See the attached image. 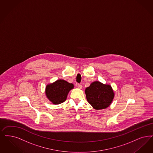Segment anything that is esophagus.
<instances>
[{
    "mask_svg": "<svg viewBox=\"0 0 153 153\" xmlns=\"http://www.w3.org/2000/svg\"><path fill=\"white\" fill-rule=\"evenodd\" d=\"M77 88H79V89H82V85H81V84H78L77 85Z\"/></svg>",
    "mask_w": 153,
    "mask_h": 153,
    "instance_id": "esophagus-1",
    "label": "esophagus"
}]
</instances>
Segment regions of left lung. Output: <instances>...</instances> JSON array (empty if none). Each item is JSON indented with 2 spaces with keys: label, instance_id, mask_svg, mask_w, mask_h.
Returning a JSON list of instances; mask_svg holds the SVG:
<instances>
[{
  "label": "left lung",
  "instance_id": "left-lung-1",
  "mask_svg": "<svg viewBox=\"0 0 153 153\" xmlns=\"http://www.w3.org/2000/svg\"><path fill=\"white\" fill-rule=\"evenodd\" d=\"M85 92L88 102L96 110L108 108L114 97L111 86L104 84L100 81L92 82L89 87L86 88Z\"/></svg>",
  "mask_w": 153,
  "mask_h": 153
}]
</instances>
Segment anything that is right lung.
<instances>
[{
	"label": "right lung",
	"mask_w": 153,
	"mask_h": 153,
	"mask_svg": "<svg viewBox=\"0 0 153 153\" xmlns=\"http://www.w3.org/2000/svg\"><path fill=\"white\" fill-rule=\"evenodd\" d=\"M74 88L73 84L69 83L64 79H58L47 85L45 94L49 101L57 105L66 100L68 93Z\"/></svg>",
	"instance_id": "add662e5"
}]
</instances>
